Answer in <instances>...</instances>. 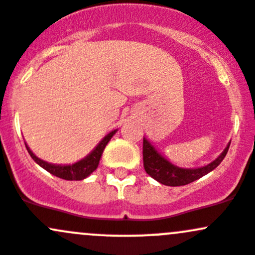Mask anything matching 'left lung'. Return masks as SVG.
<instances>
[{"instance_id":"left-lung-1","label":"left lung","mask_w":255,"mask_h":255,"mask_svg":"<svg viewBox=\"0 0 255 255\" xmlns=\"http://www.w3.org/2000/svg\"><path fill=\"white\" fill-rule=\"evenodd\" d=\"M231 142H228L222 153L215 161L206 164V166L199 168H182L168 161L166 157L162 156L154 148V146L146 137H143V167H145L147 174L151 175L153 179H156L161 184L168 186L186 185L189 183H193L194 180L200 179L201 177L206 175L207 173H210L219 166L227 154Z\"/></svg>"}]
</instances>
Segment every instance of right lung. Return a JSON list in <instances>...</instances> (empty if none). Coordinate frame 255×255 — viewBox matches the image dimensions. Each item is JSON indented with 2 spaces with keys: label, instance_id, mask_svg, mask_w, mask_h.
Wrapping results in <instances>:
<instances>
[{
  "label": "right lung",
  "instance_id": "add662e5",
  "mask_svg": "<svg viewBox=\"0 0 255 255\" xmlns=\"http://www.w3.org/2000/svg\"><path fill=\"white\" fill-rule=\"evenodd\" d=\"M118 130L110 131L108 135L104 136L102 138V141H99V143L93 148V151L91 153L87 154L85 158H82L81 161L76 162L73 164H52L49 163V162L43 161L39 157H36L35 154L31 152V149L28 147L27 143H25V147H27L28 152H29L30 157L34 159V162L39 164L41 168H44L45 170H48L49 173H51L52 175H56V177L61 178V179L65 180H82L86 179L88 175H91L94 170L98 167L99 161H101V157L103 154L104 148L108 145L110 138L114 136V133L117 132Z\"/></svg>",
  "mask_w": 255,
  "mask_h": 255
}]
</instances>
